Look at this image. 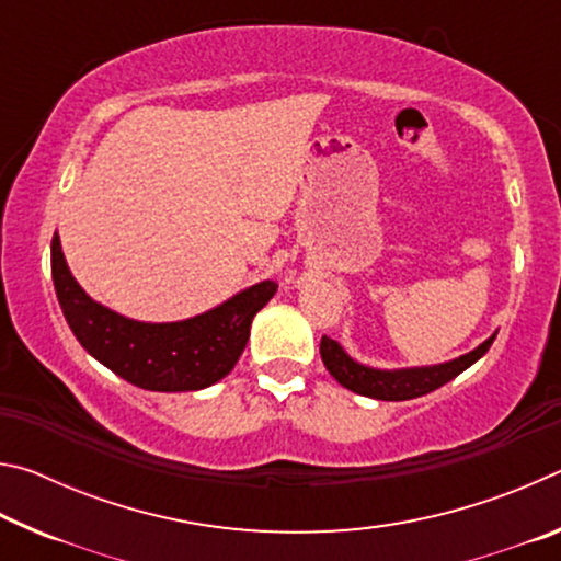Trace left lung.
Masks as SVG:
<instances>
[{
    "label": "left lung",
    "instance_id": "1",
    "mask_svg": "<svg viewBox=\"0 0 561 561\" xmlns=\"http://www.w3.org/2000/svg\"><path fill=\"white\" fill-rule=\"evenodd\" d=\"M492 341H495V336H490L485 344H480L478 348L470 351V354L450 360V364L405 368V371H378V368L360 366L354 358L346 356V351L329 336H321L319 351L329 374L334 376L341 386L348 388V391L378 398V401H411V398L431 393L435 388L453 381L455 376H460L465 368L488 354Z\"/></svg>",
    "mask_w": 561,
    "mask_h": 561
}]
</instances>
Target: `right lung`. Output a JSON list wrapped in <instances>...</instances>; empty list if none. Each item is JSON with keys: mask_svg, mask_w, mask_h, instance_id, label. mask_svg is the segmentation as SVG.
<instances>
[{"mask_svg": "<svg viewBox=\"0 0 561 561\" xmlns=\"http://www.w3.org/2000/svg\"><path fill=\"white\" fill-rule=\"evenodd\" d=\"M51 277L66 324L89 354L146 391H197L232 371L250 339L257 311L277 282H260L201 317L144 324L93 301L66 267L59 234L51 240Z\"/></svg>", "mask_w": 561, "mask_h": 561, "instance_id": "add662e5", "label": "right lung"}]
</instances>
